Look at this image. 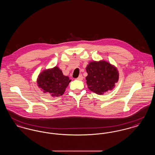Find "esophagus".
Returning <instances> with one entry per match:
<instances>
[{"label": "esophagus", "mask_w": 155, "mask_h": 155, "mask_svg": "<svg viewBox=\"0 0 155 155\" xmlns=\"http://www.w3.org/2000/svg\"><path fill=\"white\" fill-rule=\"evenodd\" d=\"M77 80H83V77H82V74H80V75H79V77L77 78Z\"/></svg>", "instance_id": "1"}]
</instances>
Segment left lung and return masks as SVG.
Segmentation results:
<instances>
[{
  "label": "left lung",
  "instance_id": "1",
  "mask_svg": "<svg viewBox=\"0 0 155 155\" xmlns=\"http://www.w3.org/2000/svg\"><path fill=\"white\" fill-rule=\"evenodd\" d=\"M86 70L88 73L86 77L88 87L98 95H103L113 89L118 80L117 68L104 60L90 62Z\"/></svg>",
  "mask_w": 155,
  "mask_h": 155
}]
</instances>
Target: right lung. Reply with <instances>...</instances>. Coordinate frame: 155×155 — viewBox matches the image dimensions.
Returning a JSON list of instances; mask_svg holds the SVG:
<instances>
[{
  "instance_id": "add662e5",
  "label": "right lung",
  "mask_w": 155,
  "mask_h": 155,
  "mask_svg": "<svg viewBox=\"0 0 155 155\" xmlns=\"http://www.w3.org/2000/svg\"><path fill=\"white\" fill-rule=\"evenodd\" d=\"M71 80L64 75L58 67L44 70L38 75V86L44 93H49L53 97L61 96Z\"/></svg>"
}]
</instances>
